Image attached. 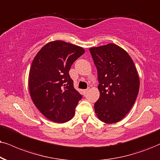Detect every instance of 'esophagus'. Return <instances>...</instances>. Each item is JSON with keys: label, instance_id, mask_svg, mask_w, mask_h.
I'll list each match as a JSON object with an SVG mask.
<instances>
[{"label": "esophagus", "instance_id": "obj_1", "mask_svg": "<svg viewBox=\"0 0 160 160\" xmlns=\"http://www.w3.org/2000/svg\"><path fill=\"white\" fill-rule=\"evenodd\" d=\"M88 90H89V89H88V88H87V89H85L84 91H83V93H84V95H86V93L87 92H88Z\"/></svg>", "mask_w": 160, "mask_h": 160}]
</instances>
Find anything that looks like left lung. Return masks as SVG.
<instances>
[{"mask_svg":"<svg viewBox=\"0 0 160 160\" xmlns=\"http://www.w3.org/2000/svg\"><path fill=\"white\" fill-rule=\"evenodd\" d=\"M98 69L100 98L94 111L102 122L120 121L138 95L139 78L134 61L125 50L114 43L89 48Z\"/></svg>","mask_w":160,"mask_h":160,"instance_id":"left-lung-1","label":"left lung"}]
</instances>
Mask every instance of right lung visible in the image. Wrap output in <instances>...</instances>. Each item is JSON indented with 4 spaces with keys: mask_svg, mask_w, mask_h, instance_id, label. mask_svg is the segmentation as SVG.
Returning <instances> with one entry per match:
<instances>
[{
    "mask_svg": "<svg viewBox=\"0 0 160 160\" xmlns=\"http://www.w3.org/2000/svg\"><path fill=\"white\" fill-rule=\"evenodd\" d=\"M84 52L80 46L54 40L34 58L29 74L30 96L38 110L52 122H66L75 114L82 95L74 88L68 72Z\"/></svg>",
    "mask_w": 160,
    "mask_h": 160,
    "instance_id": "obj_1",
    "label": "right lung"
}]
</instances>
